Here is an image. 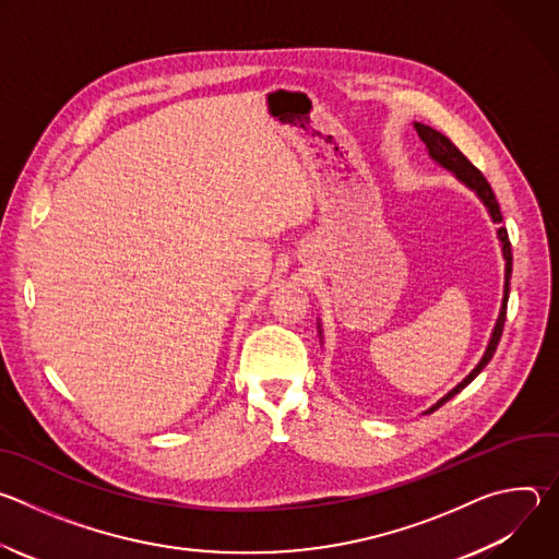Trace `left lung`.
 Wrapping results in <instances>:
<instances>
[{"label":"left lung","instance_id":"obj_1","mask_svg":"<svg viewBox=\"0 0 559 559\" xmlns=\"http://www.w3.org/2000/svg\"><path fill=\"white\" fill-rule=\"evenodd\" d=\"M416 130H418V134H420V139L427 143V147H429V154L436 158V162L440 164V166H444L447 170H451L462 183H466L471 190H475L477 192V197H480L483 201H485V205L489 207V212H491V218L496 221V223H502V212H500V205H498V199H496V194H493V190H491V186H489V181L485 179V175L477 170L468 158L442 134V132H438V130H433V128H429V126H425V123H416ZM498 236H500V241H502V252H504V259H507V283H504V300H502V309H500V318H498V323H496V330H493V336H491V343H489V347H487V352H485V356H483V360H480V365H477L453 391H449L442 401L436 405V407H431V412H436V409H440L449 397H453L455 393H460L477 373H480L487 365H489V360L493 358V354H496V349H498V343H500V338H502V332H504V321H507V302H509V278H511V270H513V254H511V241H509V231H507V227H500L498 229Z\"/></svg>","mask_w":559,"mask_h":559}]
</instances>
